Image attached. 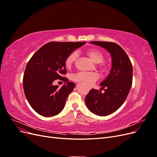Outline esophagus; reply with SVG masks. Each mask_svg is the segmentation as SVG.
Listing matches in <instances>:
<instances>
[{"label": "esophagus", "instance_id": "obj_1", "mask_svg": "<svg viewBox=\"0 0 157 157\" xmlns=\"http://www.w3.org/2000/svg\"><path fill=\"white\" fill-rule=\"evenodd\" d=\"M90 89H91V88H90Z\"/></svg>", "mask_w": 157, "mask_h": 157}]
</instances>
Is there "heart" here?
<instances>
[{
    "label": "heart",
    "instance_id": "1",
    "mask_svg": "<svg viewBox=\"0 0 157 157\" xmlns=\"http://www.w3.org/2000/svg\"><path fill=\"white\" fill-rule=\"evenodd\" d=\"M86 54L89 58L95 63H98L99 68L101 71L105 70V65L102 63L105 57L100 51L96 49H90L86 51ZM78 54L77 52H73L68 55L65 60V65L67 68H70L73 64L77 61ZM99 78V76L96 73H85L78 72L73 76V80L76 82H82L88 85L93 84Z\"/></svg>",
    "mask_w": 157,
    "mask_h": 157
}]
</instances>
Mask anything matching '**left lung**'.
Segmentation results:
<instances>
[{"mask_svg": "<svg viewBox=\"0 0 157 157\" xmlns=\"http://www.w3.org/2000/svg\"><path fill=\"white\" fill-rule=\"evenodd\" d=\"M111 54L112 68L107 77L100 84L101 90L92 89L85 98L89 110L98 116H107L116 111L129 94L132 84L133 68L130 58L121 47L115 42L92 41Z\"/></svg>", "mask_w": 157, "mask_h": 157, "instance_id": "8db88e82", "label": "left lung"}]
</instances>
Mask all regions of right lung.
Returning <instances> with one entry per match:
<instances>
[{
  "label": "right lung",
  "mask_w": 157,
  "mask_h": 157,
  "mask_svg": "<svg viewBox=\"0 0 157 157\" xmlns=\"http://www.w3.org/2000/svg\"><path fill=\"white\" fill-rule=\"evenodd\" d=\"M86 42H50L33 55L26 65L23 78L25 97L39 115L49 117L59 114L75 84L63 77L67 73L65 60ZM59 79L66 83L61 88L53 82Z\"/></svg>",
  "instance_id": "add662e5"
}]
</instances>
